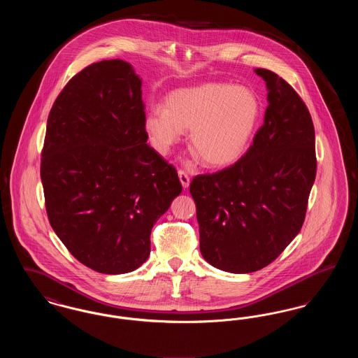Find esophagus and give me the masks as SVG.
I'll return each mask as SVG.
<instances>
[{"instance_id": "obj_1", "label": "esophagus", "mask_w": 358, "mask_h": 358, "mask_svg": "<svg viewBox=\"0 0 358 358\" xmlns=\"http://www.w3.org/2000/svg\"><path fill=\"white\" fill-rule=\"evenodd\" d=\"M178 177H180V181H181L182 187H189V184H190V178H189V174H187V171L180 169V171H178Z\"/></svg>"}]
</instances>
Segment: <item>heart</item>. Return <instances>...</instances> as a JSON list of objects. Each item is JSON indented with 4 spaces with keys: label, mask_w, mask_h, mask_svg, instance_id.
Segmentation results:
<instances>
[{
    "label": "heart",
    "mask_w": 358,
    "mask_h": 358,
    "mask_svg": "<svg viewBox=\"0 0 358 358\" xmlns=\"http://www.w3.org/2000/svg\"><path fill=\"white\" fill-rule=\"evenodd\" d=\"M259 117L260 103L250 88L204 83L173 91L164 108H150L145 115V130L154 149L166 154L184 130L190 129V148L205 165L224 168L247 150Z\"/></svg>",
    "instance_id": "heart-1"
}]
</instances>
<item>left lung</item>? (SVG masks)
I'll list each match as a JSON object with an SVG mask.
<instances>
[{
    "mask_svg": "<svg viewBox=\"0 0 358 358\" xmlns=\"http://www.w3.org/2000/svg\"><path fill=\"white\" fill-rule=\"evenodd\" d=\"M268 88L264 123L228 168L190 182L200 251L222 271L254 273L280 255L306 217L315 180V134L298 92L273 71L256 69Z\"/></svg>",
    "mask_w": 358,
    "mask_h": 358,
    "instance_id": "1",
    "label": "left lung"
}]
</instances>
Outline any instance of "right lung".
<instances>
[{
  "mask_svg": "<svg viewBox=\"0 0 358 358\" xmlns=\"http://www.w3.org/2000/svg\"><path fill=\"white\" fill-rule=\"evenodd\" d=\"M146 141L141 79L120 59L87 66L52 106L40 166L48 220L94 271L145 263L154 224L182 190Z\"/></svg>",
  "mask_w": 358,
  "mask_h": 358,
  "instance_id": "right-lung-1",
  "label": "right lung"
}]
</instances>
